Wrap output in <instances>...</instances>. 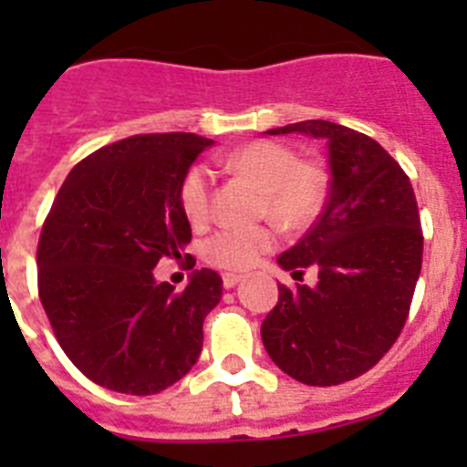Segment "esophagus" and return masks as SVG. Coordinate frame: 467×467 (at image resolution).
Wrapping results in <instances>:
<instances>
[{
  "label": "esophagus",
  "mask_w": 467,
  "mask_h": 467,
  "mask_svg": "<svg viewBox=\"0 0 467 467\" xmlns=\"http://www.w3.org/2000/svg\"><path fill=\"white\" fill-rule=\"evenodd\" d=\"M243 280V275H236V274H224L222 275V283H224L226 290H231V287H236L238 283Z\"/></svg>",
  "instance_id": "1"
}]
</instances>
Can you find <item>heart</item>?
Returning a JSON list of instances; mask_svg holds the SVG:
<instances>
[{"label": "heart", "instance_id": "obj_1", "mask_svg": "<svg viewBox=\"0 0 467 467\" xmlns=\"http://www.w3.org/2000/svg\"><path fill=\"white\" fill-rule=\"evenodd\" d=\"M226 168L262 192V213L285 229H304L317 217L327 193L323 168L296 154L285 144L259 140L241 147L226 159ZM180 203L193 226L203 224L210 213V172L196 166L184 177ZM275 245L271 226L222 229L203 243L205 262L217 269L245 271Z\"/></svg>", "mask_w": 467, "mask_h": 467}]
</instances>
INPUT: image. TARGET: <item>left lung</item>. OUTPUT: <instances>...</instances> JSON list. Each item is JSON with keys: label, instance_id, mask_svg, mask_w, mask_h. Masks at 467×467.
<instances>
[{"label": "left lung", "instance_id": "left-lung-1", "mask_svg": "<svg viewBox=\"0 0 467 467\" xmlns=\"http://www.w3.org/2000/svg\"><path fill=\"white\" fill-rule=\"evenodd\" d=\"M306 135L327 147L329 196L306 236L278 266L317 271L313 287H278L262 341L287 377L337 386L372 369L410 313L423 259L410 177L377 140L332 121L290 123L266 135Z\"/></svg>", "mask_w": 467, "mask_h": 467}]
</instances>
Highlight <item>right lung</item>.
I'll return each mask as SVG.
<instances>
[{
  "label": "right lung",
  "mask_w": 467,
  "mask_h": 467,
  "mask_svg": "<svg viewBox=\"0 0 467 467\" xmlns=\"http://www.w3.org/2000/svg\"><path fill=\"white\" fill-rule=\"evenodd\" d=\"M213 144L193 133L119 140L74 166L53 201L36 250L39 299L65 356L98 386L161 393L201 356L220 274L193 271L175 292L154 266L192 241L180 192Z\"/></svg>",
  "instance_id": "obj_1"
}]
</instances>
